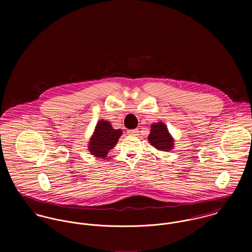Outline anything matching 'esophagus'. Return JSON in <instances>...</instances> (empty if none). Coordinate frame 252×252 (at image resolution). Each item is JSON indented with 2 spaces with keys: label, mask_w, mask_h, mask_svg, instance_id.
Instances as JSON below:
<instances>
[{
  "label": "esophagus",
  "mask_w": 252,
  "mask_h": 252,
  "mask_svg": "<svg viewBox=\"0 0 252 252\" xmlns=\"http://www.w3.org/2000/svg\"><path fill=\"white\" fill-rule=\"evenodd\" d=\"M128 135L130 136H138L139 135V129H133L128 131Z\"/></svg>",
  "instance_id": "34e87169"
}]
</instances>
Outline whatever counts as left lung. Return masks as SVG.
<instances>
[{
	"mask_svg": "<svg viewBox=\"0 0 252 252\" xmlns=\"http://www.w3.org/2000/svg\"><path fill=\"white\" fill-rule=\"evenodd\" d=\"M147 139L149 144L160 151L168 152L175 147V140L164 122L153 123Z\"/></svg>",
	"mask_w": 252,
	"mask_h": 252,
	"instance_id": "1",
	"label": "left lung"
}]
</instances>
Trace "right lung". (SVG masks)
I'll return each instance as SVG.
<instances>
[{"mask_svg": "<svg viewBox=\"0 0 252 252\" xmlns=\"http://www.w3.org/2000/svg\"><path fill=\"white\" fill-rule=\"evenodd\" d=\"M120 136H122L120 129H113L109 121L101 119L97 122L93 135L90 137L88 143L90 154L104 159L107 157L108 151L117 144Z\"/></svg>", "mask_w": 252, "mask_h": 252, "instance_id": "right-lung-1", "label": "right lung"}]
</instances>
